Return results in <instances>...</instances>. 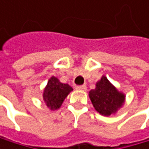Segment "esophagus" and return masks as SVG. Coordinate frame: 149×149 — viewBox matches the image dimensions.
Instances as JSON below:
<instances>
[{"mask_svg":"<svg viewBox=\"0 0 149 149\" xmlns=\"http://www.w3.org/2000/svg\"><path fill=\"white\" fill-rule=\"evenodd\" d=\"M77 90H81V91H86L87 90V86L86 85H82V86H77L76 87Z\"/></svg>","mask_w":149,"mask_h":149,"instance_id":"34e87169","label":"esophagus"}]
</instances>
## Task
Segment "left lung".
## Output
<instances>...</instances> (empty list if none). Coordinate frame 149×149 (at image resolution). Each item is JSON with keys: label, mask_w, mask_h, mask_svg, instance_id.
Returning a JSON list of instances; mask_svg holds the SVG:
<instances>
[{"label": "left lung", "mask_w": 149, "mask_h": 149, "mask_svg": "<svg viewBox=\"0 0 149 149\" xmlns=\"http://www.w3.org/2000/svg\"><path fill=\"white\" fill-rule=\"evenodd\" d=\"M88 95L95 111L104 116L115 114L126 98L125 94L119 91L105 76L95 83V89H91Z\"/></svg>", "instance_id": "obj_1"}]
</instances>
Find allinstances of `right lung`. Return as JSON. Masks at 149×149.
Returning <instances> with one entry per match:
<instances>
[{
    "label": "right lung",
    "instance_id": "1",
    "mask_svg": "<svg viewBox=\"0 0 149 149\" xmlns=\"http://www.w3.org/2000/svg\"><path fill=\"white\" fill-rule=\"evenodd\" d=\"M73 90L69 84L61 83L58 78L52 76L43 92V100L51 111H55L61 106L62 103Z\"/></svg>",
    "mask_w": 149,
    "mask_h": 149
}]
</instances>
